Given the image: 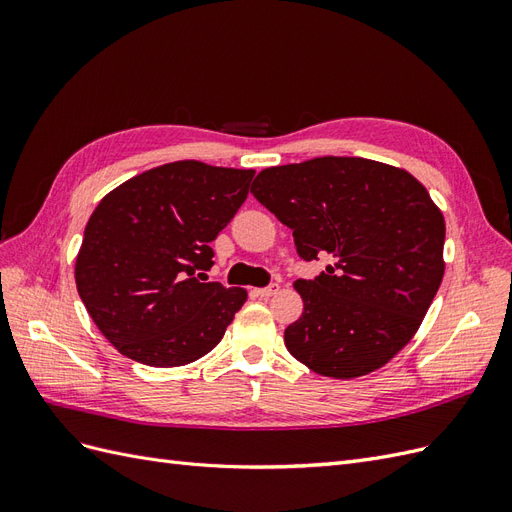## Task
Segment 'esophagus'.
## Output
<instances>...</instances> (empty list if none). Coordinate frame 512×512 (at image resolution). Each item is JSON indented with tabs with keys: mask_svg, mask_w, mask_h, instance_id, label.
Instances as JSON below:
<instances>
[{
	"mask_svg": "<svg viewBox=\"0 0 512 512\" xmlns=\"http://www.w3.org/2000/svg\"><path fill=\"white\" fill-rule=\"evenodd\" d=\"M277 292H280V284H269L265 288H256V294H258V297H262V299H269V297H273V294H277Z\"/></svg>",
	"mask_w": 512,
	"mask_h": 512,
	"instance_id": "1",
	"label": "esophagus"
}]
</instances>
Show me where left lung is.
I'll use <instances>...</instances> for the list:
<instances>
[{
    "instance_id": "left-lung-1",
    "label": "left lung",
    "mask_w": 512,
    "mask_h": 512,
    "mask_svg": "<svg viewBox=\"0 0 512 512\" xmlns=\"http://www.w3.org/2000/svg\"><path fill=\"white\" fill-rule=\"evenodd\" d=\"M252 194L292 230L303 260V314L284 331L294 359L352 380L389 363L421 327L444 277V215L408 170L324 156L260 170Z\"/></svg>"
}]
</instances>
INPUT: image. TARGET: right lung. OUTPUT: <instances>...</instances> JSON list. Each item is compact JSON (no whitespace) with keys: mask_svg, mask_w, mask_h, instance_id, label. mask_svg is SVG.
Here are the masks:
<instances>
[{"mask_svg":"<svg viewBox=\"0 0 512 512\" xmlns=\"http://www.w3.org/2000/svg\"><path fill=\"white\" fill-rule=\"evenodd\" d=\"M254 170L196 160L123 181L91 213L74 280L91 320L128 359L188 365L220 344L245 288L200 282L211 241L235 218Z\"/></svg>","mask_w":512,"mask_h":512,"instance_id":"add662e5","label":"right lung"}]
</instances>
